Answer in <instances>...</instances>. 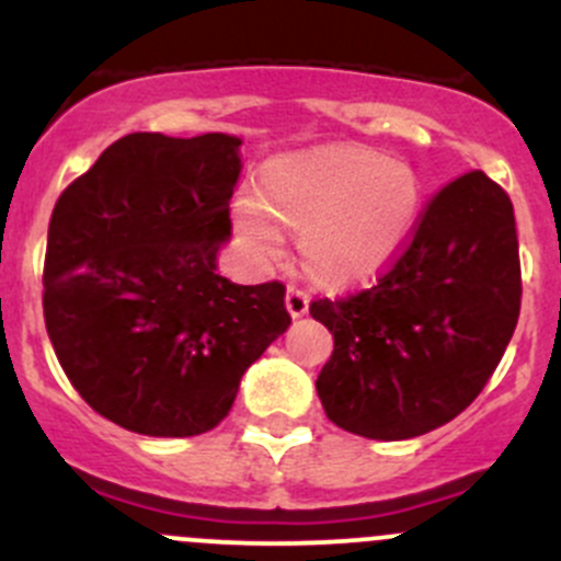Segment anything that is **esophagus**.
<instances>
[{
    "label": "esophagus",
    "instance_id": "obj_1",
    "mask_svg": "<svg viewBox=\"0 0 561 561\" xmlns=\"http://www.w3.org/2000/svg\"><path fill=\"white\" fill-rule=\"evenodd\" d=\"M285 304L290 318H304L309 312V296L304 290H298V287H287Z\"/></svg>",
    "mask_w": 561,
    "mask_h": 561
}]
</instances>
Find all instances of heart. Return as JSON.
Segmentation results:
<instances>
[{"mask_svg": "<svg viewBox=\"0 0 561 561\" xmlns=\"http://www.w3.org/2000/svg\"><path fill=\"white\" fill-rule=\"evenodd\" d=\"M422 183L411 164L362 148H325L276 159L260 194L243 188L232 225L260 265L285 257V230L318 279L367 282L389 268L416 232Z\"/></svg>", "mask_w": 561, "mask_h": 561, "instance_id": "heart-1", "label": "heart"}]
</instances>
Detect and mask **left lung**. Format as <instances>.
<instances>
[{"mask_svg":"<svg viewBox=\"0 0 561 561\" xmlns=\"http://www.w3.org/2000/svg\"><path fill=\"white\" fill-rule=\"evenodd\" d=\"M309 312L334 334L314 386L336 427L405 442L447 425L488 383L518 323L513 203L485 172L458 178L378 285Z\"/></svg>","mask_w":561,"mask_h":561,"instance_id":"8db88e82","label":"left lung"}]
</instances>
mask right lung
Listing matches in <instances>:
<instances>
[{
	"instance_id": "right-lung-1",
	"label": "right lung",
	"mask_w": 561,
	"mask_h": 561,
	"mask_svg": "<svg viewBox=\"0 0 561 561\" xmlns=\"http://www.w3.org/2000/svg\"><path fill=\"white\" fill-rule=\"evenodd\" d=\"M241 139L128 134L57 199L43 314L73 389L139 436L208 433L290 325L285 285L219 274Z\"/></svg>"
}]
</instances>
